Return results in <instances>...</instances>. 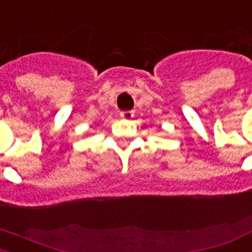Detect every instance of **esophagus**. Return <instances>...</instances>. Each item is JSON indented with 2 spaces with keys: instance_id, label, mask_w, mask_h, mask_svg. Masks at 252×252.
<instances>
[{
  "instance_id": "obj_1",
  "label": "esophagus",
  "mask_w": 252,
  "mask_h": 252,
  "mask_svg": "<svg viewBox=\"0 0 252 252\" xmlns=\"http://www.w3.org/2000/svg\"><path fill=\"white\" fill-rule=\"evenodd\" d=\"M120 116H122L123 119L130 120L134 116V111H122L120 112Z\"/></svg>"
}]
</instances>
